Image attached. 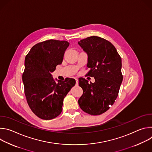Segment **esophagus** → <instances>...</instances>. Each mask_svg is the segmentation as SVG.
I'll list each match as a JSON object with an SVG mask.
<instances>
[{
	"label": "esophagus",
	"instance_id": "obj_1",
	"mask_svg": "<svg viewBox=\"0 0 152 152\" xmlns=\"http://www.w3.org/2000/svg\"><path fill=\"white\" fill-rule=\"evenodd\" d=\"M75 80H76V85H78L79 84V80L77 78H75Z\"/></svg>",
	"mask_w": 152,
	"mask_h": 152
}]
</instances>
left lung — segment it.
<instances>
[{
  "mask_svg": "<svg viewBox=\"0 0 152 152\" xmlns=\"http://www.w3.org/2000/svg\"><path fill=\"white\" fill-rule=\"evenodd\" d=\"M79 45L88 55L87 75L94 77V83L79 79L83 94L78 103L84 112L100 115L110 109L116 100L123 80L121 58L112 43L92 36L81 39Z\"/></svg>",
  "mask_w": 152,
  "mask_h": 152,
  "instance_id": "8db88e82",
  "label": "left lung"
}]
</instances>
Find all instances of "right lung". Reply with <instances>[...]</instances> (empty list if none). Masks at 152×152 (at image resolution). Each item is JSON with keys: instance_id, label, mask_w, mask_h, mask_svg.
Instances as JSON below:
<instances>
[{"instance_id": "right-lung-1", "label": "right lung", "mask_w": 152, "mask_h": 152, "mask_svg": "<svg viewBox=\"0 0 152 152\" xmlns=\"http://www.w3.org/2000/svg\"><path fill=\"white\" fill-rule=\"evenodd\" d=\"M69 45L66 41L49 39L34 46L26 56L25 93L31 110L41 119L51 120L61 113L64 99L76 83L72 78L56 79V82L52 75Z\"/></svg>"}]
</instances>
